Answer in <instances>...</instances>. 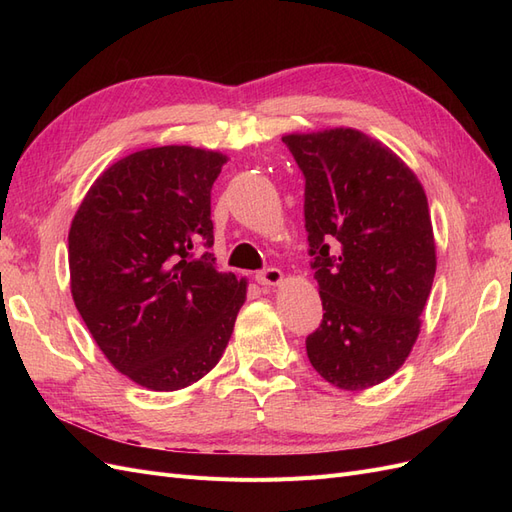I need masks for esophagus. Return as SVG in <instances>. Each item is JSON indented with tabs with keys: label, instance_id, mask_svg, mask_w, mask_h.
<instances>
[{
	"label": "esophagus",
	"instance_id": "1",
	"mask_svg": "<svg viewBox=\"0 0 512 512\" xmlns=\"http://www.w3.org/2000/svg\"><path fill=\"white\" fill-rule=\"evenodd\" d=\"M282 277H284V273L280 269L269 267L265 271H258L256 273V282L262 284V286H277V284L282 282Z\"/></svg>",
	"mask_w": 512,
	"mask_h": 512
}]
</instances>
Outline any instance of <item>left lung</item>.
Returning a JSON list of instances; mask_svg holds the SVG:
<instances>
[{
	"label": "left lung",
	"instance_id": "1",
	"mask_svg": "<svg viewBox=\"0 0 512 512\" xmlns=\"http://www.w3.org/2000/svg\"><path fill=\"white\" fill-rule=\"evenodd\" d=\"M282 141L305 177L307 254L322 299L307 359L346 391L391 378L421 331L436 275L421 181L376 138L333 128Z\"/></svg>",
	"mask_w": 512,
	"mask_h": 512
}]
</instances>
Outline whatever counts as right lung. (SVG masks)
I'll use <instances>...</instances> for the list:
<instances>
[{
	"instance_id": "add662e5",
	"label": "right lung",
	"mask_w": 512,
	"mask_h": 512,
	"mask_svg": "<svg viewBox=\"0 0 512 512\" xmlns=\"http://www.w3.org/2000/svg\"><path fill=\"white\" fill-rule=\"evenodd\" d=\"M224 164L222 153L188 145L130 153L72 220L74 305L106 359L145 389L179 391L209 374L245 301V280L220 273L207 252Z\"/></svg>"
}]
</instances>
